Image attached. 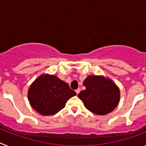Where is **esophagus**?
Masks as SVG:
<instances>
[{
    "mask_svg": "<svg viewBox=\"0 0 146 146\" xmlns=\"http://www.w3.org/2000/svg\"><path fill=\"white\" fill-rule=\"evenodd\" d=\"M75 92H76V94H78L80 92V88H77V90H76V91H75Z\"/></svg>",
    "mask_w": 146,
    "mask_h": 146,
    "instance_id": "esophagus-1",
    "label": "esophagus"
}]
</instances>
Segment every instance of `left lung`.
Masks as SVG:
<instances>
[{
	"label": "left lung",
	"mask_w": 146,
	"mask_h": 146,
	"mask_svg": "<svg viewBox=\"0 0 146 146\" xmlns=\"http://www.w3.org/2000/svg\"><path fill=\"white\" fill-rule=\"evenodd\" d=\"M86 90L78 97L86 109L98 115L112 112L120 101V90L117 85L108 77L102 75H88L83 82Z\"/></svg>",
	"instance_id": "left-lung-1"
}]
</instances>
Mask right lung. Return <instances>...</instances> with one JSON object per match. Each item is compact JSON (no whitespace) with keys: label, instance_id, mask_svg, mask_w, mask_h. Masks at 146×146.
Listing matches in <instances>:
<instances>
[{"label":"right lung","instance_id":"obj_1","mask_svg":"<svg viewBox=\"0 0 146 146\" xmlns=\"http://www.w3.org/2000/svg\"><path fill=\"white\" fill-rule=\"evenodd\" d=\"M77 95L66 82L56 75L42 74L35 80L28 91L31 106L42 115H55L65 107L66 102Z\"/></svg>","mask_w":146,"mask_h":146}]
</instances>
